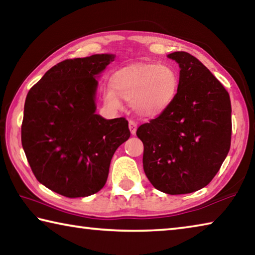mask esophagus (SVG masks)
<instances>
[{
    "label": "esophagus",
    "instance_id": "1",
    "mask_svg": "<svg viewBox=\"0 0 255 255\" xmlns=\"http://www.w3.org/2000/svg\"><path fill=\"white\" fill-rule=\"evenodd\" d=\"M129 129H130L132 135H135L137 130V123L133 122V120H129Z\"/></svg>",
    "mask_w": 255,
    "mask_h": 255
}]
</instances>
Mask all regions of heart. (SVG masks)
I'll list each match as a JSON object with an SVG mask.
<instances>
[{"label":"heart","instance_id":"1","mask_svg":"<svg viewBox=\"0 0 255 255\" xmlns=\"http://www.w3.org/2000/svg\"><path fill=\"white\" fill-rule=\"evenodd\" d=\"M111 84L114 90L105 91V100L109 105H119L118 93L126 100L133 101L141 114L156 115L173 102L179 90V75L170 65L138 63L116 72Z\"/></svg>","mask_w":255,"mask_h":255}]
</instances>
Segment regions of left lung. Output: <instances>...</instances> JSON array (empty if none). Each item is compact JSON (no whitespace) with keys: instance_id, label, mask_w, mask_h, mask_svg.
I'll list each match as a JSON object with an SVG mask.
<instances>
[{"instance_id":"1","label":"left lung","mask_w":255,"mask_h":255,"mask_svg":"<svg viewBox=\"0 0 255 255\" xmlns=\"http://www.w3.org/2000/svg\"><path fill=\"white\" fill-rule=\"evenodd\" d=\"M180 66L179 90L157 118L140 125L143 166L155 189L183 195L206 187L231 147L230 94L195 56L167 55Z\"/></svg>"}]
</instances>
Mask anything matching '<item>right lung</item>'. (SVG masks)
<instances>
[{
  "instance_id": "obj_1",
  "label": "right lung",
  "mask_w": 255,
  "mask_h": 255,
  "mask_svg": "<svg viewBox=\"0 0 255 255\" xmlns=\"http://www.w3.org/2000/svg\"><path fill=\"white\" fill-rule=\"evenodd\" d=\"M115 55L65 59L46 72L24 102L21 143L36 179L67 198L105 187L111 158L130 137L126 118L96 114V76Z\"/></svg>"
}]
</instances>
